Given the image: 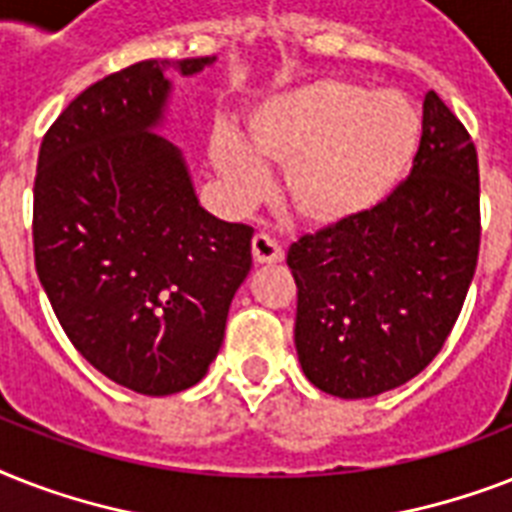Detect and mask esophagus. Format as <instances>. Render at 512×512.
<instances>
[{
	"label": "esophagus",
	"instance_id": "34e87169",
	"mask_svg": "<svg viewBox=\"0 0 512 512\" xmlns=\"http://www.w3.org/2000/svg\"><path fill=\"white\" fill-rule=\"evenodd\" d=\"M252 257H255V263L268 265V263H279L284 252L276 241L268 236V233H255V239H252Z\"/></svg>",
	"mask_w": 512,
	"mask_h": 512
}]
</instances>
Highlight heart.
I'll return each mask as SVG.
<instances>
[{
    "label": "heart",
    "mask_w": 512,
    "mask_h": 512,
    "mask_svg": "<svg viewBox=\"0 0 512 512\" xmlns=\"http://www.w3.org/2000/svg\"><path fill=\"white\" fill-rule=\"evenodd\" d=\"M420 119L404 95L340 76L313 79L263 100L249 116V146L217 132L209 156L236 204L265 188V167H284V191L305 223L329 228L388 199L417 151Z\"/></svg>",
    "instance_id": "b5f03b06"
}]
</instances>
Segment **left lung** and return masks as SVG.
I'll use <instances>...</instances> for the list:
<instances>
[{
    "label": "left lung",
    "instance_id": "obj_1",
    "mask_svg": "<svg viewBox=\"0 0 512 512\" xmlns=\"http://www.w3.org/2000/svg\"><path fill=\"white\" fill-rule=\"evenodd\" d=\"M478 154L430 90L412 172L380 207L305 233L287 252L305 377L337 398L404 385L460 316L481 244Z\"/></svg>",
    "mask_w": 512,
    "mask_h": 512
}]
</instances>
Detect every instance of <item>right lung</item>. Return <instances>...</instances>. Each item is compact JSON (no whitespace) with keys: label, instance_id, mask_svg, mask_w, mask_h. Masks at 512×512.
<instances>
[{"label":"right lung","instance_id":"1","mask_svg":"<svg viewBox=\"0 0 512 512\" xmlns=\"http://www.w3.org/2000/svg\"><path fill=\"white\" fill-rule=\"evenodd\" d=\"M212 58L140 60L76 95L39 148L34 260L74 348L108 380L170 396L207 374L252 268V228L201 207L159 135L172 82Z\"/></svg>","mask_w":512,"mask_h":512}]
</instances>
